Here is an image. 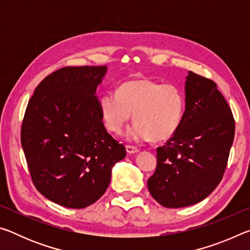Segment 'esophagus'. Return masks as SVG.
<instances>
[{"label":"esophagus","mask_w":250,"mask_h":250,"mask_svg":"<svg viewBox=\"0 0 250 250\" xmlns=\"http://www.w3.org/2000/svg\"><path fill=\"white\" fill-rule=\"evenodd\" d=\"M126 149V152L130 154H133V153H137V152H139V149L137 146H125Z\"/></svg>","instance_id":"34e87169"}]
</instances>
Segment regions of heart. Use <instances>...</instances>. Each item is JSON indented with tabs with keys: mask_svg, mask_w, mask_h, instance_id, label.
Instances as JSON below:
<instances>
[{
	"mask_svg": "<svg viewBox=\"0 0 250 250\" xmlns=\"http://www.w3.org/2000/svg\"><path fill=\"white\" fill-rule=\"evenodd\" d=\"M185 95L175 83H160L147 78L121 83L117 94L100 97L99 109L109 131L119 134L132 118L135 124L128 131L134 141L167 140L180 129L185 112Z\"/></svg>",
	"mask_w": 250,
	"mask_h": 250,
	"instance_id": "obj_1",
	"label": "heart"
}]
</instances>
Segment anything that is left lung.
Instances as JSON below:
<instances>
[{"instance_id": "1", "label": "left lung", "mask_w": 250, "mask_h": 250, "mask_svg": "<svg viewBox=\"0 0 250 250\" xmlns=\"http://www.w3.org/2000/svg\"><path fill=\"white\" fill-rule=\"evenodd\" d=\"M185 96L180 129L156 149L147 180L152 197L168 208L196 204L217 188L234 141V117L213 80L188 71Z\"/></svg>"}]
</instances>
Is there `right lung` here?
<instances>
[{
    "label": "right lung",
    "mask_w": 250,
    "mask_h": 250,
    "mask_svg": "<svg viewBox=\"0 0 250 250\" xmlns=\"http://www.w3.org/2000/svg\"><path fill=\"white\" fill-rule=\"evenodd\" d=\"M105 66L64 67L44 78L28 101L21 129L32 181L42 195L83 208L104 195L111 168L126 154L105 130L97 86Z\"/></svg>",
    "instance_id": "right-lung-1"
}]
</instances>
